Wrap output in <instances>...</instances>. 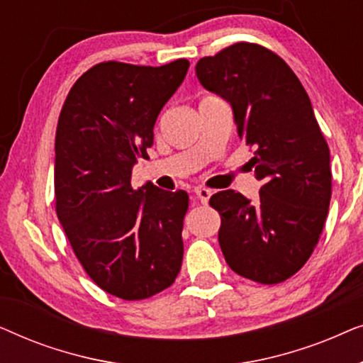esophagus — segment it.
Masks as SVG:
<instances>
[{
  "label": "esophagus",
  "mask_w": 363,
  "mask_h": 363,
  "mask_svg": "<svg viewBox=\"0 0 363 363\" xmlns=\"http://www.w3.org/2000/svg\"><path fill=\"white\" fill-rule=\"evenodd\" d=\"M195 193H196L198 200H200V201L203 203V205H206V203L210 201L211 195H213V191H211V190H208V188H196Z\"/></svg>",
  "instance_id": "obj_1"
}]
</instances>
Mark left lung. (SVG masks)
<instances>
[{"label":"left lung","mask_w":363,"mask_h":363,"mask_svg":"<svg viewBox=\"0 0 363 363\" xmlns=\"http://www.w3.org/2000/svg\"><path fill=\"white\" fill-rule=\"evenodd\" d=\"M196 77L230 102L262 183L256 203L235 190L210 198L221 216L223 256L236 274L259 284L289 279L314 252L332 195L330 152L311 99L277 54L252 43L200 59Z\"/></svg>","instance_id":"1"}]
</instances>
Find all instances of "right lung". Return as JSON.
<instances>
[{
	"label": "right lung",
	"instance_id": "1",
	"mask_svg": "<svg viewBox=\"0 0 363 363\" xmlns=\"http://www.w3.org/2000/svg\"><path fill=\"white\" fill-rule=\"evenodd\" d=\"M190 62L160 67L107 61L77 79L59 116L56 213L84 271L108 294L147 299L175 282L188 193L152 183L133 190L132 168L153 145V125Z\"/></svg>",
	"mask_w": 363,
	"mask_h": 363
}]
</instances>
